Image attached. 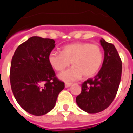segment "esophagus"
Listing matches in <instances>:
<instances>
[{"label": "esophagus", "mask_w": 133, "mask_h": 133, "mask_svg": "<svg viewBox=\"0 0 133 133\" xmlns=\"http://www.w3.org/2000/svg\"><path fill=\"white\" fill-rule=\"evenodd\" d=\"M71 85H72L71 83H65V87L67 88H69V87L71 86Z\"/></svg>", "instance_id": "34e87169"}]
</instances>
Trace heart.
I'll list each match as a JSON object with an SVG mask.
<instances>
[{
	"label": "heart",
	"instance_id": "heart-1",
	"mask_svg": "<svg viewBox=\"0 0 133 133\" xmlns=\"http://www.w3.org/2000/svg\"><path fill=\"white\" fill-rule=\"evenodd\" d=\"M103 61V53L97 45L88 43H73L65 45L61 52L52 51L48 62L53 69L61 72L72 64V68L61 73L58 78L65 82H72L92 77L99 71Z\"/></svg>",
	"mask_w": 133,
	"mask_h": 133
}]
</instances>
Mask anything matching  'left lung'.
Instances as JSON below:
<instances>
[{"mask_svg": "<svg viewBox=\"0 0 133 133\" xmlns=\"http://www.w3.org/2000/svg\"><path fill=\"white\" fill-rule=\"evenodd\" d=\"M100 43L104 50L102 68L94 78L82 84V91L76 98L78 107L88 113L100 112L111 104L121 79L122 62L117 50L103 38Z\"/></svg>", "mask_w": 133, "mask_h": 133, "instance_id": "left-lung-1", "label": "left lung"}]
</instances>
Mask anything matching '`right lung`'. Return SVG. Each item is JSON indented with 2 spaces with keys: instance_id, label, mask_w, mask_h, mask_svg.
Returning <instances> with one entry per match:
<instances>
[{
  "instance_id": "1",
  "label": "right lung",
  "mask_w": 133,
  "mask_h": 133,
  "mask_svg": "<svg viewBox=\"0 0 133 133\" xmlns=\"http://www.w3.org/2000/svg\"><path fill=\"white\" fill-rule=\"evenodd\" d=\"M54 48V40L33 36L17 48L11 61L13 95L22 108L36 116L52 110L65 88L48 62Z\"/></svg>"
}]
</instances>
